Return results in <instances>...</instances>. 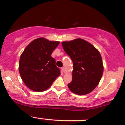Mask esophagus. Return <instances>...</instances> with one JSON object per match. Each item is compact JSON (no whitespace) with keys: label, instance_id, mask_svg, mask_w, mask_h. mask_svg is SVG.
<instances>
[{"label":"esophagus","instance_id":"34e87169","mask_svg":"<svg viewBox=\"0 0 125 125\" xmlns=\"http://www.w3.org/2000/svg\"><path fill=\"white\" fill-rule=\"evenodd\" d=\"M62 71L64 73H65V72H66V69H65V68H64V67H62Z\"/></svg>","mask_w":125,"mask_h":125}]
</instances>
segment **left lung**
I'll return each instance as SVG.
<instances>
[{"label":"left lung","instance_id":"1","mask_svg":"<svg viewBox=\"0 0 125 125\" xmlns=\"http://www.w3.org/2000/svg\"><path fill=\"white\" fill-rule=\"evenodd\" d=\"M73 64L72 81L68 84L72 92L85 95L99 84L104 67L100 53L93 45L81 38L62 42Z\"/></svg>","mask_w":125,"mask_h":125}]
</instances>
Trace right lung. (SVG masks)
Masks as SVG:
<instances>
[{
  "instance_id": "1",
  "label": "right lung",
  "mask_w": 125,
  "mask_h": 125,
  "mask_svg": "<svg viewBox=\"0 0 125 125\" xmlns=\"http://www.w3.org/2000/svg\"><path fill=\"white\" fill-rule=\"evenodd\" d=\"M60 42L43 38L32 41L24 50L19 61V73L30 89L42 92L48 89L61 74L51 54Z\"/></svg>"
}]
</instances>
